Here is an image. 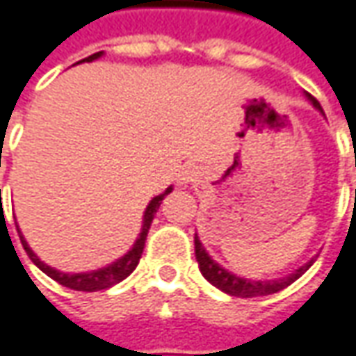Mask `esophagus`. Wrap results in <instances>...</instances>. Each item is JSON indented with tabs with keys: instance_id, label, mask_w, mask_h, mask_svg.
Masks as SVG:
<instances>
[{
	"instance_id": "obj_1",
	"label": "esophagus",
	"mask_w": 356,
	"mask_h": 356,
	"mask_svg": "<svg viewBox=\"0 0 356 356\" xmlns=\"http://www.w3.org/2000/svg\"><path fill=\"white\" fill-rule=\"evenodd\" d=\"M197 179V171H195L193 167H185L181 173H179V183L181 185H187V183H191Z\"/></svg>"
}]
</instances>
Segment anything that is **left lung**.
Listing matches in <instances>:
<instances>
[{
  "mask_svg": "<svg viewBox=\"0 0 356 356\" xmlns=\"http://www.w3.org/2000/svg\"><path fill=\"white\" fill-rule=\"evenodd\" d=\"M307 99L313 103V107L318 109L323 113V107L315 97H311L309 93H305ZM325 115V113H323ZM195 257H197V263H199V269H201V275L207 279L209 283L213 286H217L219 291H223L231 297H241V299H251V297H265V295H273V293H279L283 291L285 286H289L291 283H295L299 277H301L305 270L309 269L315 259L307 261L302 267L295 269L293 273H289L285 277H279V279H265V281H253V279H245V277H239L231 270H227L223 265H219L217 261H213V257L209 255L203 247V243L199 241V237L195 235Z\"/></svg>",
  "mask_w": 356,
  "mask_h": 356,
  "instance_id": "1",
  "label": "left lung"
}]
</instances>
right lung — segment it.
Listing matches in <instances>:
<instances>
[{
	"label": "right lung",
	"mask_w": 356,
	"mask_h": 356,
	"mask_svg": "<svg viewBox=\"0 0 356 356\" xmlns=\"http://www.w3.org/2000/svg\"><path fill=\"white\" fill-rule=\"evenodd\" d=\"M101 55H103V51L89 55V57L81 59V61H95V59H99ZM81 61H79V63H81ZM171 191H173V187H167L161 195H157V197H153V199L149 201L147 209H145V213H143V227H141V233H139L137 241L133 243L131 249H129L123 257H119L117 261H113L111 265L101 267V269L97 270H89V273H61V270L54 269V267L45 265V263L31 251V247L27 245V241H25V237L22 235V231H17V233H19L22 245H24L25 253L29 255V259H31L47 277H51L54 281H57L59 285L70 286L73 291H86V293L103 291V289H109V286L121 283L123 279H127L133 270H135V267L139 265V259L143 255V247H145V239H147L149 227L153 223V217H155V213H157V209L161 205L163 199L171 193Z\"/></svg>",
	"instance_id": "add662e5"
}]
</instances>
